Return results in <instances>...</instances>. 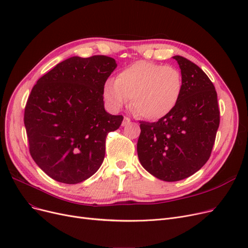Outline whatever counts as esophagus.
Returning <instances> with one entry per match:
<instances>
[{
	"mask_svg": "<svg viewBox=\"0 0 248 248\" xmlns=\"http://www.w3.org/2000/svg\"><path fill=\"white\" fill-rule=\"evenodd\" d=\"M131 122V120L128 117H124V120H123V122H122V126H125V125H127V124H129Z\"/></svg>",
	"mask_w": 248,
	"mask_h": 248,
	"instance_id": "1",
	"label": "esophagus"
}]
</instances>
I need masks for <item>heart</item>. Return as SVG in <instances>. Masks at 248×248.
Returning <instances> with one entry per match:
<instances>
[{"instance_id":"obj_1","label":"heart","mask_w":248,"mask_h":248,"mask_svg":"<svg viewBox=\"0 0 248 248\" xmlns=\"http://www.w3.org/2000/svg\"><path fill=\"white\" fill-rule=\"evenodd\" d=\"M182 90L183 78L176 67L140 61L123 69L115 81H108L103 94L114 110L125 106L130 98L134 113L156 121L174 110Z\"/></svg>"}]
</instances>
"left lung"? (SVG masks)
<instances>
[{
  "label": "left lung",
  "mask_w": 248,
  "mask_h": 248,
  "mask_svg": "<svg viewBox=\"0 0 248 248\" xmlns=\"http://www.w3.org/2000/svg\"><path fill=\"white\" fill-rule=\"evenodd\" d=\"M183 90L174 110L156 122L140 123L137 155L144 169L163 181H179L207 162L220 124L217 92L202 69L181 56Z\"/></svg>",
  "instance_id": "left-lung-1"
}]
</instances>
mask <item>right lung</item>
<instances>
[{
    "label": "right lung",
    "instance_id": "right-lung-1",
    "mask_svg": "<svg viewBox=\"0 0 248 248\" xmlns=\"http://www.w3.org/2000/svg\"><path fill=\"white\" fill-rule=\"evenodd\" d=\"M116 67L107 56L71 57L31 90L24 110L29 152L52 179L77 184L102 166L107 134L123 121L104 106V86Z\"/></svg>",
    "mask_w": 248,
    "mask_h": 248
}]
</instances>
